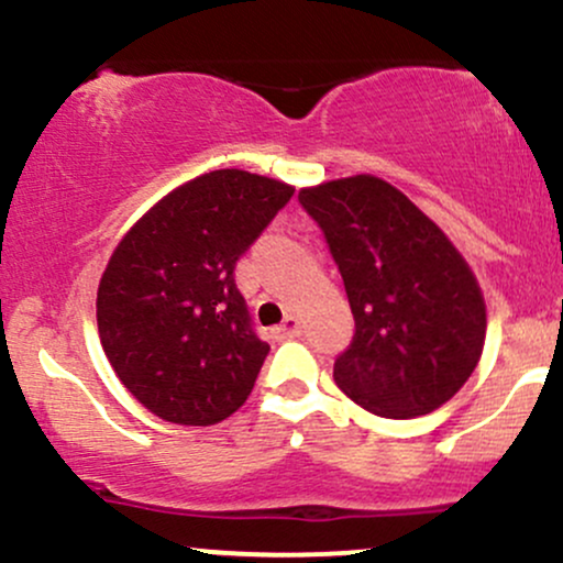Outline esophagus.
<instances>
[{"label": "esophagus", "mask_w": 563, "mask_h": 563, "mask_svg": "<svg viewBox=\"0 0 563 563\" xmlns=\"http://www.w3.org/2000/svg\"><path fill=\"white\" fill-rule=\"evenodd\" d=\"M301 333V320L296 314H288L280 325L275 328V339H296Z\"/></svg>", "instance_id": "34e87169"}]
</instances>
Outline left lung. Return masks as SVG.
<instances>
[{"label":"left lung","mask_w":563,"mask_h":563,"mask_svg":"<svg viewBox=\"0 0 563 563\" xmlns=\"http://www.w3.org/2000/svg\"><path fill=\"white\" fill-rule=\"evenodd\" d=\"M354 314L339 389L380 418H416L461 391L482 357L487 307L468 262L405 192L371 177L299 190Z\"/></svg>","instance_id":"obj_1"}]
</instances>
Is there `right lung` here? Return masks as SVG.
Instances as JSON below:
<instances>
[{
	"mask_svg": "<svg viewBox=\"0 0 563 563\" xmlns=\"http://www.w3.org/2000/svg\"><path fill=\"white\" fill-rule=\"evenodd\" d=\"M290 196L262 174H200L115 245L97 288V331L115 376L153 416L211 426L249 399L269 344L232 273Z\"/></svg>",
	"mask_w": 563,
	"mask_h": 563,
	"instance_id": "right-lung-1",
	"label": "right lung"
}]
</instances>
